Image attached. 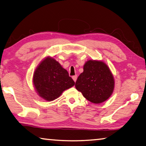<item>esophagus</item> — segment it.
Masks as SVG:
<instances>
[{"label": "esophagus", "instance_id": "1", "mask_svg": "<svg viewBox=\"0 0 146 146\" xmlns=\"http://www.w3.org/2000/svg\"><path fill=\"white\" fill-rule=\"evenodd\" d=\"M77 78H78V76H77L76 75V76H72V79H73V80L74 81V82H76V80H77Z\"/></svg>", "mask_w": 146, "mask_h": 146}]
</instances>
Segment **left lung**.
Instances as JSON below:
<instances>
[{
    "label": "left lung",
    "mask_w": 146,
    "mask_h": 146,
    "mask_svg": "<svg viewBox=\"0 0 146 146\" xmlns=\"http://www.w3.org/2000/svg\"><path fill=\"white\" fill-rule=\"evenodd\" d=\"M115 81L109 67L101 60H89L76 82V88L93 104H101L113 93Z\"/></svg>",
    "instance_id": "obj_1"
}]
</instances>
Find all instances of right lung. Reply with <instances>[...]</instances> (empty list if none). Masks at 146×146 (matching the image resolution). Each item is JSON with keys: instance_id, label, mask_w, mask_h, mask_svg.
<instances>
[{"instance_id": "1", "label": "right lung", "mask_w": 146, "mask_h": 146, "mask_svg": "<svg viewBox=\"0 0 146 146\" xmlns=\"http://www.w3.org/2000/svg\"><path fill=\"white\" fill-rule=\"evenodd\" d=\"M33 84L40 97L46 101L58 98L65 90L72 87L75 82L67 70L51 56L44 58L33 75Z\"/></svg>"}]
</instances>
